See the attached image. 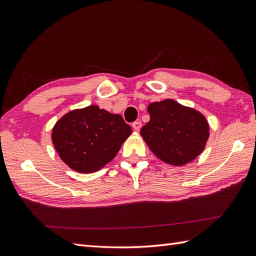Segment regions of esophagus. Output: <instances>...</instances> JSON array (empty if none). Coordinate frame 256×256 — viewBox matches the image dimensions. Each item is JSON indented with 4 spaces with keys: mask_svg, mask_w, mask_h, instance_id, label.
Instances as JSON below:
<instances>
[{
    "mask_svg": "<svg viewBox=\"0 0 256 256\" xmlns=\"http://www.w3.org/2000/svg\"><path fill=\"white\" fill-rule=\"evenodd\" d=\"M132 126L135 131H140V128H142V123H140V121H135L132 123Z\"/></svg>",
    "mask_w": 256,
    "mask_h": 256,
    "instance_id": "obj_1",
    "label": "esophagus"
}]
</instances>
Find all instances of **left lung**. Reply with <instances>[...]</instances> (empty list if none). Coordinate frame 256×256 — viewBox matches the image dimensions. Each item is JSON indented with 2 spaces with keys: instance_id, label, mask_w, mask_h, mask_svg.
Instances as JSON below:
<instances>
[{
  "instance_id": "8db88e82",
  "label": "left lung",
  "mask_w": 256,
  "mask_h": 256,
  "mask_svg": "<svg viewBox=\"0 0 256 256\" xmlns=\"http://www.w3.org/2000/svg\"><path fill=\"white\" fill-rule=\"evenodd\" d=\"M148 110L150 120L140 135L160 160L180 166L204 150L209 125L202 114L172 99L152 103Z\"/></svg>"
}]
</instances>
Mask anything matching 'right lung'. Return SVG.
Returning <instances> with one entry per match:
<instances>
[{"instance_id":"1","label":"right lung","mask_w":256,"mask_h":256,"mask_svg":"<svg viewBox=\"0 0 256 256\" xmlns=\"http://www.w3.org/2000/svg\"><path fill=\"white\" fill-rule=\"evenodd\" d=\"M131 133V126L120 114L90 106L64 116L54 126L52 140L70 168L94 172L114 158Z\"/></svg>"}]
</instances>
